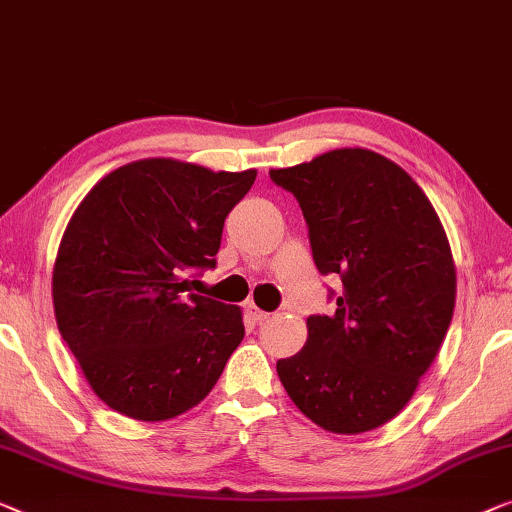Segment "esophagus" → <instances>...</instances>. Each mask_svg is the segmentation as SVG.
I'll use <instances>...</instances> for the list:
<instances>
[{
    "label": "esophagus",
    "mask_w": 512,
    "mask_h": 512,
    "mask_svg": "<svg viewBox=\"0 0 512 512\" xmlns=\"http://www.w3.org/2000/svg\"><path fill=\"white\" fill-rule=\"evenodd\" d=\"M247 314H249L251 318H254V323H263V321H268V318H270L268 311L258 309V307L254 305V302H249V305H247Z\"/></svg>",
    "instance_id": "obj_1"
}]
</instances>
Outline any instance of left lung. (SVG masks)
<instances>
[{"label": "left lung", "instance_id": "8db88e82", "mask_svg": "<svg viewBox=\"0 0 512 512\" xmlns=\"http://www.w3.org/2000/svg\"><path fill=\"white\" fill-rule=\"evenodd\" d=\"M309 228L335 314L307 318V344L277 362L293 404L318 427L362 434L395 418L453 321L455 263L432 203L406 170L346 147L270 170Z\"/></svg>", "mask_w": 512, "mask_h": 512}]
</instances>
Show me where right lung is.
Here are the masks:
<instances>
[{
	"instance_id": "add662e5",
	"label": "right lung",
	"mask_w": 512,
	"mask_h": 512,
	"mask_svg": "<svg viewBox=\"0 0 512 512\" xmlns=\"http://www.w3.org/2000/svg\"><path fill=\"white\" fill-rule=\"evenodd\" d=\"M256 170L212 173L133 161L78 205L59 244V335L92 390L122 416L157 422L203 402L244 337L240 307L191 291L217 265L228 212Z\"/></svg>"
}]
</instances>
